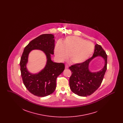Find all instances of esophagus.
<instances>
[{
  "label": "esophagus",
  "mask_w": 123,
  "mask_h": 123,
  "mask_svg": "<svg viewBox=\"0 0 123 123\" xmlns=\"http://www.w3.org/2000/svg\"><path fill=\"white\" fill-rule=\"evenodd\" d=\"M68 68H69L68 65H67V64H66V65H65V68L66 69H68Z\"/></svg>",
  "instance_id": "1"
}]
</instances>
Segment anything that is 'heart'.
<instances>
[{
  "instance_id": "heart-1",
  "label": "heart",
  "mask_w": 123,
  "mask_h": 123,
  "mask_svg": "<svg viewBox=\"0 0 123 123\" xmlns=\"http://www.w3.org/2000/svg\"><path fill=\"white\" fill-rule=\"evenodd\" d=\"M94 47L92 43L75 36L67 37L62 43L59 41L55 47L54 53L59 61H63L68 55V59L73 64H81L93 55Z\"/></svg>"
}]
</instances>
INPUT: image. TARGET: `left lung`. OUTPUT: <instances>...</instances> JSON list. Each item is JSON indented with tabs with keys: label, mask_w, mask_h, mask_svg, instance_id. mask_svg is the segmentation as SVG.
Listing matches in <instances>:
<instances>
[{
	"label": "left lung",
	"mask_w": 123,
	"mask_h": 123,
	"mask_svg": "<svg viewBox=\"0 0 123 123\" xmlns=\"http://www.w3.org/2000/svg\"><path fill=\"white\" fill-rule=\"evenodd\" d=\"M100 56L104 59L105 65L100 70L91 72L89 64L94 58ZM107 55L102 47L96 44L93 56L85 62L69 67L72 74L69 84L71 90L80 96L86 97L94 93L100 85L106 70Z\"/></svg>",
	"instance_id": "obj_1"
}]
</instances>
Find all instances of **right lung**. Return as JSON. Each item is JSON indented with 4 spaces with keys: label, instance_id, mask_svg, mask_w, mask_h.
<instances>
[{
    "label": "right lung",
    "instance_id": "obj_1",
    "mask_svg": "<svg viewBox=\"0 0 123 123\" xmlns=\"http://www.w3.org/2000/svg\"><path fill=\"white\" fill-rule=\"evenodd\" d=\"M54 36L52 34H43L37 37L25 47L20 60L21 76L24 84L29 92L39 97L49 95L55 91L56 79L64 70V64L54 62L51 55L54 54ZM43 52L47 58L44 68L36 74H32L27 69L29 53L32 50Z\"/></svg>",
    "mask_w": 123,
    "mask_h": 123
}]
</instances>
